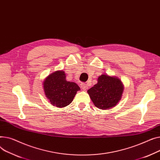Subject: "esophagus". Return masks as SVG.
Masks as SVG:
<instances>
[{
	"label": "esophagus",
	"mask_w": 160,
	"mask_h": 160,
	"mask_svg": "<svg viewBox=\"0 0 160 160\" xmlns=\"http://www.w3.org/2000/svg\"><path fill=\"white\" fill-rule=\"evenodd\" d=\"M81 87L83 90H87V89H88V85L86 83H81Z\"/></svg>",
	"instance_id": "34e87169"
}]
</instances>
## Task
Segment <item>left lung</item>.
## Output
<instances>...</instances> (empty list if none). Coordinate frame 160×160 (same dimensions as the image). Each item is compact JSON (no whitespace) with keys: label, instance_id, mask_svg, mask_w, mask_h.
Here are the masks:
<instances>
[{"label":"left lung","instance_id":"left-lung-1","mask_svg":"<svg viewBox=\"0 0 160 160\" xmlns=\"http://www.w3.org/2000/svg\"><path fill=\"white\" fill-rule=\"evenodd\" d=\"M123 90V84L118 78L102 74L99 76L98 82L87 92L97 108L109 110L118 105Z\"/></svg>","mask_w":160,"mask_h":160}]
</instances>
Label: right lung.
Listing matches in <instances>:
<instances>
[{
	"mask_svg": "<svg viewBox=\"0 0 160 160\" xmlns=\"http://www.w3.org/2000/svg\"><path fill=\"white\" fill-rule=\"evenodd\" d=\"M46 97L50 104L59 108H64L72 102L79 87L74 82L66 79L63 70H57L46 78L43 82Z\"/></svg>",
	"mask_w": 160,
	"mask_h": 160,
	"instance_id": "add662e5",
	"label": "right lung"
}]
</instances>
